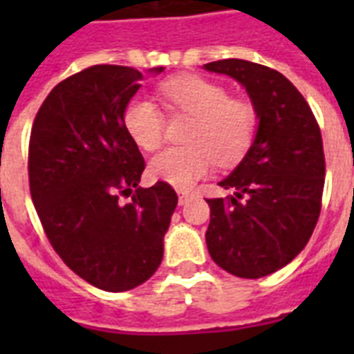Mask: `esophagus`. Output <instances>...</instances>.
I'll use <instances>...</instances> for the list:
<instances>
[{"mask_svg": "<svg viewBox=\"0 0 354 354\" xmlns=\"http://www.w3.org/2000/svg\"><path fill=\"white\" fill-rule=\"evenodd\" d=\"M178 194H180V196H178V202H180V205H183L185 202H189V198H193L194 196L191 191H185V189H180V191H178Z\"/></svg>", "mask_w": 354, "mask_h": 354, "instance_id": "obj_1", "label": "esophagus"}]
</instances>
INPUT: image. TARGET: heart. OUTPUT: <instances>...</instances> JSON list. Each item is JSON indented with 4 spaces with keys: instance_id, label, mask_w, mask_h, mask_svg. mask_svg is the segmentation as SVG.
Segmentation results:
<instances>
[{
    "instance_id": "b5f03b06",
    "label": "heart",
    "mask_w": 354,
    "mask_h": 354,
    "mask_svg": "<svg viewBox=\"0 0 354 354\" xmlns=\"http://www.w3.org/2000/svg\"><path fill=\"white\" fill-rule=\"evenodd\" d=\"M161 93L172 108L194 121L187 147H172L150 161V174L178 189L207 176L218 161L233 165L246 154L257 132V112L248 101L230 99L224 86L196 75L174 77L161 84ZM122 127L143 150H156L165 138V119L152 99L136 95L122 110Z\"/></svg>"
}]
</instances>
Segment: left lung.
<instances>
[{"label":"left lung","instance_id":"8db88e82","mask_svg":"<svg viewBox=\"0 0 354 354\" xmlns=\"http://www.w3.org/2000/svg\"><path fill=\"white\" fill-rule=\"evenodd\" d=\"M246 90L257 112V132L241 163L211 198L205 242L221 268L259 279L290 263L313 235L325 183L322 133L297 88L275 69L241 58L204 64Z\"/></svg>","mask_w":354,"mask_h":354}]
</instances>
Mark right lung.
Instances as JSON below:
<instances>
[{"label":"right lung","mask_w":354,"mask_h":354,"mask_svg":"<svg viewBox=\"0 0 354 354\" xmlns=\"http://www.w3.org/2000/svg\"><path fill=\"white\" fill-rule=\"evenodd\" d=\"M141 79L138 69L106 64L71 75L53 88L30 130V196L47 239L75 274L106 292L152 277L178 204L169 183L139 187L145 160L122 110ZM121 194L133 200L122 205Z\"/></svg>","instance_id":"right-lung-1"}]
</instances>
